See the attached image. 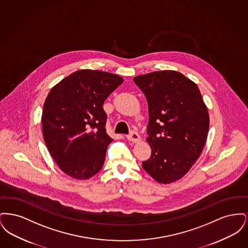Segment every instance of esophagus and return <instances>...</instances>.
Listing matches in <instances>:
<instances>
[{"mask_svg": "<svg viewBox=\"0 0 248 248\" xmlns=\"http://www.w3.org/2000/svg\"><path fill=\"white\" fill-rule=\"evenodd\" d=\"M127 140L133 143H138V142L140 141V137L138 133L131 132L129 136H127Z\"/></svg>", "mask_w": 248, "mask_h": 248, "instance_id": "obj_1", "label": "esophagus"}]
</instances>
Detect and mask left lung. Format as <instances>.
Here are the masks:
<instances>
[{"mask_svg": "<svg viewBox=\"0 0 248 248\" xmlns=\"http://www.w3.org/2000/svg\"><path fill=\"white\" fill-rule=\"evenodd\" d=\"M134 82L149 106L148 138L151 158L143 169L161 184L184 177L203 150L209 114L197 84L176 71L139 75Z\"/></svg>", "mask_w": 248, "mask_h": 248, "instance_id": "8db88e82", "label": "left lung"}]
</instances>
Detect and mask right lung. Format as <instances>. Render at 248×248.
<instances>
[{
	"instance_id": "add662e5",
	"label": "right lung",
	"mask_w": 248,
	"mask_h": 248,
	"mask_svg": "<svg viewBox=\"0 0 248 248\" xmlns=\"http://www.w3.org/2000/svg\"><path fill=\"white\" fill-rule=\"evenodd\" d=\"M124 79L113 73L80 70L57 83L47 94L42 129L48 152L59 168L74 179L100 171L108 144L103 103Z\"/></svg>"
}]
</instances>
